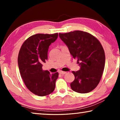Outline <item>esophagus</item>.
Wrapping results in <instances>:
<instances>
[{"label": "esophagus", "mask_w": 120, "mask_h": 120, "mask_svg": "<svg viewBox=\"0 0 120 120\" xmlns=\"http://www.w3.org/2000/svg\"><path fill=\"white\" fill-rule=\"evenodd\" d=\"M59 74H61V75H64V74H66V72H65V71H60L59 72Z\"/></svg>", "instance_id": "esophagus-1"}]
</instances>
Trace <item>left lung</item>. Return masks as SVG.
I'll list each match as a JSON object with an SVG mask.
<instances>
[{"mask_svg": "<svg viewBox=\"0 0 120 120\" xmlns=\"http://www.w3.org/2000/svg\"><path fill=\"white\" fill-rule=\"evenodd\" d=\"M59 35L80 67L79 70L72 72L75 80L70 84L71 88L82 94L91 92L100 82L105 67V52L101 43L95 36L84 31Z\"/></svg>", "mask_w": 120, "mask_h": 120, "instance_id": "1", "label": "left lung"}]
</instances>
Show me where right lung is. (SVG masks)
I'll return each instance as SVG.
<instances>
[{
	"mask_svg": "<svg viewBox=\"0 0 120 120\" xmlns=\"http://www.w3.org/2000/svg\"><path fill=\"white\" fill-rule=\"evenodd\" d=\"M58 36L57 33L35 34L25 41L19 50L18 64L21 77L26 87L38 96H46L55 88L58 72L51 75L42 67L48 59L49 47Z\"/></svg>",
	"mask_w": 120,
	"mask_h": 120,
	"instance_id": "add662e5",
	"label": "right lung"
}]
</instances>
